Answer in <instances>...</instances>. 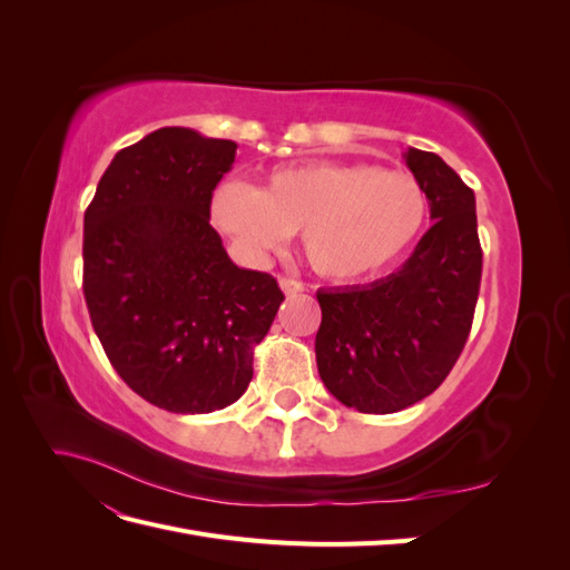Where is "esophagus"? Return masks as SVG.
<instances>
[{"label":"esophagus","mask_w":570,"mask_h":570,"mask_svg":"<svg viewBox=\"0 0 570 570\" xmlns=\"http://www.w3.org/2000/svg\"><path fill=\"white\" fill-rule=\"evenodd\" d=\"M278 283H281L285 295H299V292H304V283H299L295 278H287V275H283Z\"/></svg>","instance_id":"obj_1"}]
</instances>
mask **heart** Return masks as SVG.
I'll return each mask as SVG.
<instances>
[{
	"label": "heart",
	"instance_id": "obj_1",
	"mask_svg": "<svg viewBox=\"0 0 570 570\" xmlns=\"http://www.w3.org/2000/svg\"><path fill=\"white\" fill-rule=\"evenodd\" d=\"M209 212L254 262L302 233L316 273L354 283L390 271L413 247L428 220V195L406 170L316 161L271 170L262 189L223 180Z\"/></svg>",
	"mask_w": 570,
	"mask_h": 570
}]
</instances>
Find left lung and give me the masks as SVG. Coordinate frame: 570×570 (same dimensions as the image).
Returning <instances> with one entry per match:
<instances>
[{"label": "left lung", "mask_w": 570, "mask_h": 570, "mask_svg": "<svg viewBox=\"0 0 570 570\" xmlns=\"http://www.w3.org/2000/svg\"><path fill=\"white\" fill-rule=\"evenodd\" d=\"M435 223L404 266L364 287L321 289L316 364L335 400L394 413L433 394L469 340L482 275L475 195L438 154H404Z\"/></svg>", "instance_id": "1"}]
</instances>
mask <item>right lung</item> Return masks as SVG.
Returning <instances> with one entry per match:
<instances>
[{"label": "right lung", "instance_id": "obj_1", "mask_svg": "<svg viewBox=\"0 0 570 570\" xmlns=\"http://www.w3.org/2000/svg\"><path fill=\"white\" fill-rule=\"evenodd\" d=\"M233 140L159 128L120 149L85 212L82 292L126 385L174 413L245 394L254 347L285 299L273 275L239 268L209 223Z\"/></svg>", "mask_w": 570, "mask_h": 570}]
</instances>
